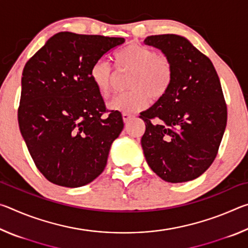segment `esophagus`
Here are the masks:
<instances>
[{
	"instance_id": "34e87169",
	"label": "esophagus",
	"mask_w": 248,
	"mask_h": 248,
	"mask_svg": "<svg viewBox=\"0 0 248 248\" xmlns=\"http://www.w3.org/2000/svg\"><path fill=\"white\" fill-rule=\"evenodd\" d=\"M134 116L133 115H130V114H123V119H124V123L127 124L129 123L130 120L133 119Z\"/></svg>"
}]
</instances>
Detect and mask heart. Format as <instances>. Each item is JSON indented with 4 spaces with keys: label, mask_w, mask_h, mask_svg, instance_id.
Returning <instances> with one entry per match:
<instances>
[{
    "label": "heart",
    "mask_w": 248,
    "mask_h": 248,
    "mask_svg": "<svg viewBox=\"0 0 248 248\" xmlns=\"http://www.w3.org/2000/svg\"><path fill=\"white\" fill-rule=\"evenodd\" d=\"M116 68L119 73H130L127 81L129 92L116 95L108 107L124 114L143 110L153 100H159L169 93L173 83L174 70L169 58L157 54L142 45L132 44L115 54ZM92 82L103 97L110 94L116 72L105 60H98L90 71Z\"/></svg>",
    "instance_id": "1"
}]
</instances>
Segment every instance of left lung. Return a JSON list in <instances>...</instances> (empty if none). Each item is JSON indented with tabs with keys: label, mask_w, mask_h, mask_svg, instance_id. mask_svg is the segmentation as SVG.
Returning <instances> with one entry per match:
<instances>
[{
	"label": "left lung",
	"mask_w": 248,
	"mask_h": 248,
	"mask_svg": "<svg viewBox=\"0 0 248 248\" xmlns=\"http://www.w3.org/2000/svg\"><path fill=\"white\" fill-rule=\"evenodd\" d=\"M144 44L162 50L174 70L169 93L141 112L144 156L165 182H189L215 161L226 127L220 78L211 60L182 36H149Z\"/></svg>",
	"instance_id": "obj_1"
}]
</instances>
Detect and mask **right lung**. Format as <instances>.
Wrapping results in <instances>:
<instances>
[{"mask_svg": "<svg viewBox=\"0 0 248 248\" xmlns=\"http://www.w3.org/2000/svg\"><path fill=\"white\" fill-rule=\"evenodd\" d=\"M124 43L61 31L25 64L19 130L36 167L52 184L81 187L103 173L124 120L119 111L106 109L90 71Z\"/></svg>", "mask_w": 248, "mask_h": 248, "instance_id": "1", "label": "right lung"}]
</instances>
